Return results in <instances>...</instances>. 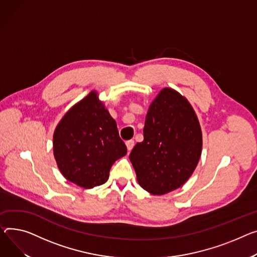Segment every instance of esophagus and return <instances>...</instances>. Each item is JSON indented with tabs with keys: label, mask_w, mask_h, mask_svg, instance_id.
<instances>
[{
	"label": "esophagus",
	"mask_w": 257,
	"mask_h": 257,
	"mask_svg": "<svg viewBox=\"0 0 257 257\" xmlns=\"http://www.w3.org/2000/svg\"><path fill=\"white\" fill-rule=\"evenodd\" d=\"M126 146H127L128 151L130 152V151L133 149V147H134V141H132V140L127 141V142H126Z\"/></svg>",
	"instance_id": "obj_1"
}]
</instances>
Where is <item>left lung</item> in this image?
<instances>
[{
  "instance_id": "left-lung-1",
  "label": "left lung",
  "mask_w": 257,
  "mask_h": 257,
  "mask_svg": "<svg viewBox=\"0 0 257 257\" xmlns=\"http://www.w3.org/2000/svg\"><path fill=\"white\" fill-rule=\"evenodd\" d=\"M201 147V130L192 106L178 92L165 88L150 105L144 141L135 145L129 159L144 189L162 195L191 177Z\"/></svg>"
}]
</instances>
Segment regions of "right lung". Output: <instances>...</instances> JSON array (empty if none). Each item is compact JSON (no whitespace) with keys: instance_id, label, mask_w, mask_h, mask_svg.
<instances>
[{"instance_id":"obj_1","label":"right lung","mask_w":257,"mask_h":257,"mask_svg":"<svg viewBox=\"0 0 257 257\" xmlns=\"http://www.w3.org/2000/svg\"><path fill=\"white\" fill-rule=\"evenodd\" d=\"M127 147L116 123L91 92L68 111L54 133V155L62 175L85 189L104 184Z\"/></svg>"}]
</instances>
